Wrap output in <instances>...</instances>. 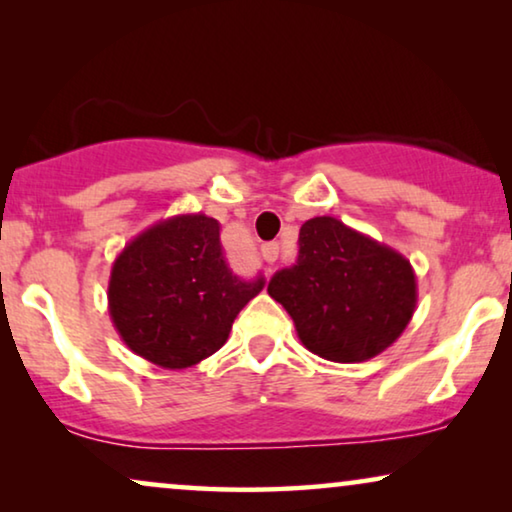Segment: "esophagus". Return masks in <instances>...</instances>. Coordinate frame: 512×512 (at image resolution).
I'll list each match as a JSON object with an SVG mask.
<instances>
[{"label": "esophagus", "instance_id": "obj_1", "mask_svg": "<svg viewBox=\"0 0 512 512\" xmlns=\"http://www.w3.org/2000/svg\"><path fill=\"white\" fill-rule=\"evenodd\" d=\"M261 256H263L265 263H275L277 256H279V244H277V242L263 244V247H261Z\"/></svg>", "mask_w": 512, "mask_h": 512}]
</instances>
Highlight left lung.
Listing matches in <instances>:
<instances>
[{"instance_id":"left-lung-1","label":"left lung","mask_w":512,"mask_h":512,"mask_svg":"<svg viewBox=\"0 0 512 512\" xmlns=\"http://www.w3.org/2000/svg\"><path fill=\"white\" fill-rule=\"evenodd\" d=\"M312 354L359 363L401 338L417 307V277L396 249L333 216H314L298 235V261L270 279Z\"/></svg>"}]
</instances>
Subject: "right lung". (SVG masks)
I'll return each mask as SVG.
<instances>
[{
	"label": "right lung",
	"mask_w": 512,
	"mask_h": 512,
	"mask_svg": "<svg viewBox=\"0 0 512 512\" xmlns=\"http://www.w3.org/2000/svg\"><path fill=\"white\" fill-rule=\"evenodd\" d=\"M226 265L219 221L177 214L125 244L111 265L109 314L132 352L167 370L191 368L228 340L233 321L263 289Z\"/></svg>",
	"instance_id": "right-lung-1"
}]
</instances>
